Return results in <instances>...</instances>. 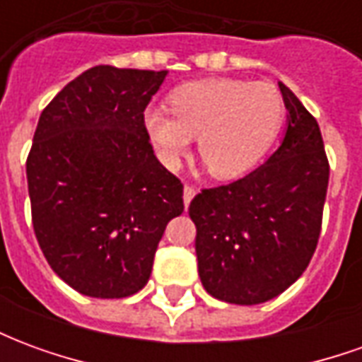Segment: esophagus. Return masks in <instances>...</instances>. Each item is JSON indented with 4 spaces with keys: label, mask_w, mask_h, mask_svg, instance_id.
Returning <instances> with one entry per match:
<instances>
[{
    "label": "esophagus",
    "mask_w": 362,
    "mask_h": 362,
    "mask_svg": "<svg viewBox=\"0 0 362 362\" xmlns=\"http://www.w3.org/2000/svg\"><path fill=\"white\" fill-rule=\"evenodd\" d=\"M194 196H196V188H194L192 184H186V186H184V204L188 205Z\"/></svg>",
    "instance_id": "esophagus-1"
}]
</instances>
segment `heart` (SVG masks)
I'll list each match as a JSON object with an SVG mask.
<instances>
[{"label": "heart", "instance_id": "obj_1", "mask_svg": "<svg viewBox=\"0 0 362 362\" xmlns=\"http://www.w3.org/2000/svg\"><path fill=\"white\" fill-rule=\"evenodd\" d=\"M283 119L285 100L275 85L223 77L178 87L170 95V108L145 110L143 126L168 168H178L197 137L205 168L227 180L258 165Z\"/></svg>", "mask_w": 362, "mask_h": 362}]
</instances>
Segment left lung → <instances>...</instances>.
<instances>
[{"mask_svg": "<svg viewBox=\"0 0 362 362\" xmlns=\"http://www.w3.org/2000/svg\"><path fill=\"white\" fill-rule=\"evenodd\" d=\"M288 124L279 149L244 178L205 188L189 204L199 279L215 298L259 304L281 295L310 264L329 163L316 118L279 83Z\"/></svg>", "mask_w": 362, "mask_h": 362, "instance_id": "obj_1", "label": "left lung"}]
</instances>
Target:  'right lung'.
Returning a JSON list of instances; mask_svg holds the SVG:
<instances>
[{
	"label": "right lung",
	"mask_w": 362,
	"mask_h": 362,
	"mask_svg": "<svg viewBox=\"0 0 362 362\" xmlns=\"http://www.w3.org/2000/svg\"><path fill=\"white\" fill-rule=\"evenodd\" d=\"M166 71L96 66L40 114L27 157L36 240L59 279L95 298L149 281L184 186L158 163L143 112Z\"/></svg>",
	"instance_id": "obj_1"
}]
</instances>
